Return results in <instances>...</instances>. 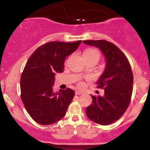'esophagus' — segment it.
I'll return each mask as SVG.
<instances>
[{
	"label": "esophagus",
	"mask_w": 150,
	"mask_h": 150,
	"mask_svg": "<svg viewBox=\"0 0 150 150\" xmlns=\"http://www.w3.org/2000/svg\"><path fill=\"white\" fill-rule=\"evenodd\" d=\"M83 94V92H82V91H75V94H77V95H80V94Z\"/></svg>",
	"instance_id": "34e87169"
}]
</instances>
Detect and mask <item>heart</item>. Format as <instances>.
Returning <instances> with one entry per match:
<instances>
[{
  "label": "heart",
  "instance_id": "1",
  "mask_svg": "<svg viewBox=\"0 0 150 150\" xmlns=\"http://www.w3.org/2000/svg\"><path fill=\"white\" fill-rule=\"evenodd\" d=\"M83 56L85 60L94 58L99 59V57H100V53H99L98 50L95 49H87L83 52ZM79 85H80V87H82V86L83 85V84H82V82H80V83L79 84Z\"/></svg>",
  "mask_w": 150,
  "mask_h": 150
}]
</instances>
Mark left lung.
I'll return each mask as SVG.
<instances>
[{"mask_svg": "<svg viewBox=\"0 0 150 150\" xmlns=\"http://www.w3.org/2000/svg\"><path fill=\"white\" fill-rule=\"evenodd\" d=\"M89 46L101 50L106 59L104 73L97 80L98 88L104 95L92 96V103L86 108L89 119L106 125L116 121L126 111L132 92L133 75L128 58L113 43L106 40H85Z\"/></svg>", "mask_w": 150, "mask_h": 150, "instance_id": "8db88e82", "label": "left lung"}]
</instances>
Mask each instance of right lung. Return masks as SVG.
<instances>
[{
    "label": "right lung",
    "instance_id": "1",
    "mask_svg": "<svg viewBox=\"0 0 150 150\" xmlns=\"http://www.w3.org/2000/svg\"><path fill=\"white\" fill-rule=\"evenodd\" d=\"M81 42H47L36 49L26 63L20 78L21 99L32 119L39 124H53L65 116L75 92L70 88L53 92L55 75L63 73L65 59Z\"/></svg>",
    "mask_w": 150,
    "mask_h": 150
}]
</instances>
